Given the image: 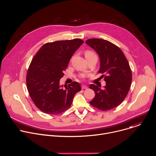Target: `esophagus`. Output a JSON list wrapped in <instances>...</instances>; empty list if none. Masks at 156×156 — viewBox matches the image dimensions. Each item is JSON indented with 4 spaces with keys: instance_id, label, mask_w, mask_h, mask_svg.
I'll use <instances>...</instances> for the list:
<instances>
[{
    "instance_id": "34e87169",
    "label": "esophagus",
    "mask_w": 156,
    "mask_h": 156,
    "mask_svg": "<svg viewBox=\"0 0 156 156\" xmlns=\"http://www.w3.org/2000/svg\"><path fill=\"white\" fill-rule=\"evenodd\" d=\"M81 88L83 89V90H86V89H87V86H85V85H82Z\"/></svg>"
}]
</instances>
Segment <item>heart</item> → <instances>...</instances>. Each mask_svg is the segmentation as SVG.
Masks as SVG:
<instances>
[{
  "instance_id": "1",
  "label": "heart",
  "mask_w": 156,
  "mask_h": 156,
  "mask_svg": "<svg viewBox=\"0 0 156 156\" xmlns=\"http://www.w3.org/2000/svg\"><path fill=\"white\" fill-rule=\"evenodd\" d=\"M85 57L86 58H91V57H97L96 54L92 51L91 50H87L85 51ZM83 76H85V75H83Z\"/></svg>"
}]
</instances>
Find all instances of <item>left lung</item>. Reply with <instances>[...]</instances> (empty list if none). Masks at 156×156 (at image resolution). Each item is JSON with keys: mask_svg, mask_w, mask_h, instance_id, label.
<instances>
[{"mask_svg": "<svg viewBox=\"0 0 156 156\" xmlns=\"http://www.w3.org/2000/svg\"><path fill=\"white\" fill-rule=\"evenodd\" d=\"M99 55V73L104 77L106 85L103 90L91 84L95 92L90 104L101 110H108L119 106L126 97L132 80L129 63L122 50L115 44L102 39H89L86 41Z\"/></svg>", "mask_w": 156, "mask_h": 156, "instance_id": "8db88e82", "label": "left lung"}]
</instances>
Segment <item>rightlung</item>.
<instances>
[{
    "label": "right lung",
    "mask_w": 156,
    "mask_h": 156,
    "mask_svg": "<svg viewBox=\"0 0 156 156\" xmlns=\"http://www.w3.org/2000/svg\"><path fill=\"white\" fill-rule=\"evenodd\" d=\"M83 42L78 38L48 42L33 57L27 75V86L32 101L42 112L53 115L64 112L81 91L76 81L64 86L65 88L59 81L72 56Z\"/></svg>",
    "instance_id": "right-lung-1"
}]
</instances>
